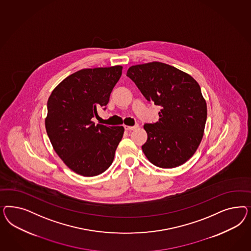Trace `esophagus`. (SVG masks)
Instances as JSON below:
<instances>
[{
    "mask_svg": "<svg viewBox=\"0 0 251 251\" xmlns=\"http://www.w3.org/2000/svg\"><path fill=\"white\" fill-rule=\"evenodd\" d=\"M139 127V125L137 124V125H134V126H128V125H125L124 126V128L126 130H133V129H137Z\"/></svg>",
    "mask_w": 251,
    "mask_h": 251,
    "instance_id": "obj_1",
    "label": "esophagus"
}]
</instances>
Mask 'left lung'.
<instances>
[{"label": "left lung", "instance_id": "1", "mask_svg": "<svg viewBox=\"0 0 251 251\" xmlns=\"http://www.w3.org/2000/svg\"><path fill=\"white\" fill-rule=\"evenodd\" d=\"M127 76L145 99L162 106L158 122L144 126L145 156L162 168L181 166L197 151L205 128L207 105L197 81L159 61L130 66Z\"/></svg>", "mask_w": 251, "mask_h": 251}]
</instances>
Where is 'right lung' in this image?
I'll use <instances>...</instances> for the list:
<instances>
[{"label": "right lung", "instance_id": "right-lung-1", "mask_svg": "<svg viewBox=\"0 0 251 251\" xmlns=\"http://www.w3.org/2000/svg\"><path fill=\"white\" fill-rule=\"evenodd\" d=\"M122 74L121 65L82 69L61 81L48 99V136L54 151L78 175H99L113 162L124 128L96 125L92 118L107 105Z\"/></svg>", "mask_w": 251, "mask_h": 251}]
</instances>
